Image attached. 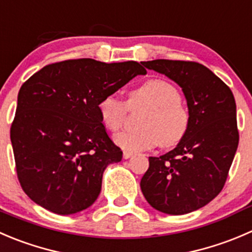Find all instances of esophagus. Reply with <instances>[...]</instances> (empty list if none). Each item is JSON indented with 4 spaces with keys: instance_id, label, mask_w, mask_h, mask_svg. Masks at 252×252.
Here are the masks:
<instances>
[{
    "instance_id": "esophagus-1",
    "label": "esophagus",
    "mask_w": 252,
    "mask_h": 252,
    "mask_svg": "<svg viewBox=\"0 0 252 252\" xmlns=\"http://www.w3.org/2000/svg\"><path fill=\"white\" fill-rule=\"evenodd\" d=\"M133 156V153H129V151H124L123 153V158H130Z\"/></svg>"
}]
</instances>
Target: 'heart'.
Segmentation results:
<instances>
[{"label":"heart","instance_id":"b5f03b06","mask_svg":"<svg viewBox=\"0 0 252 252\" xmlns=\"http://www.w3.org/2000/svg\"><path fill=\"white\" fill-rule=\"evenodd\" d=\"M126 106L146 107L139 122L141 129L114 136L116 145L129 153L148 150L158 144L170 148L180 143L189 129V112L181 101L178 90L165 80L151 79L134 89ZM126 106L116 94L102 97L97 104L102 124L112 131L118 130L123 126Z\"/></svg>","mask_w":252,"mask_h":252}]
</instances>
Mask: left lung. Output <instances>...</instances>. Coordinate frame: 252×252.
Segmentation results:
<instances>
[{"instance_id":"left-lung-1","label":"left lung","mask_w":252,"mask_h":252,"mask_svg":"<svg viewBox=\"0 0 252 252\" xmlns=\"http://www.w3.org/2000/svg\"><path fill=\"white\" fill-rule=\"evenodd\" d=\"M182 89L191 124L185 138L160 158H149L140 181L153 208L171 216L191 213L223 189L239 144L236 104L231 90L208 67L180 60L145 61Z\"/></svg>"}]
</instances>
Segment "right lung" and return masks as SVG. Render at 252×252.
Segmentation results:
<instances>
[{
    "instance_id": "obj_1",
    "label": "right lung",
    "mask_w": 252,
    "mask_h": 252,
    "mask_svg": "<svg viewBox=\"0 0 252 252\" xmlns=\"http://www.w3.org/2000/svg\"><path fill=\"white\" fill-rule=\"evenodd\" d=\"M145 74L136 61L77 59L46 65L22 85L11 143L19 183L32 201L60 216L94 203L104 170L123 156L97 104Z\"/></svg>"
}]
</instances>
